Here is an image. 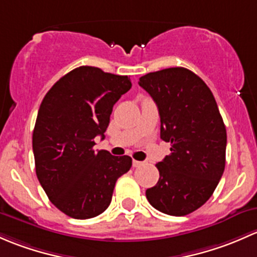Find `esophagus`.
Masks as SVG:
<instances>
[{
    "label": "esophagus",
    "instance_id": "esophagus-1",
    "mask_svg": "<svg viewBox=\"0 0 257 257\" xmlns=\"http://www.w3.org/2000/svg\"><path fill=\"white\" fill-rule=\"evenodd\" d=\"M132 165H134L135 168H139V167H142V166L145 165V162H141V161L134 160V162H132Z\"/></svg>",
    "mask_w": 257,
    "mask_h": 257
}]
</instances>
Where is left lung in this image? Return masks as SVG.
Returning a JSON list of instances; mask_svg holds the SVG:
<instances>
[{"label": "left lung", "instance_id": "1", "mask_svg": "<svg viewBox=\"0 0 257 257\" xmlns=\"http://www.w3.org/2000/svg\"><path fill=\"white\" fill-rule=\"evenodd\" d=\"M139 84L157 105L161 139L171 142V155L156 165L160 179L146 197L162 213L187 215L211 197L224 173L223 117L207 84L186 68L148 73Z\"/></svg>", "mask_w": 257, "mask_h": 257}]
</instances>
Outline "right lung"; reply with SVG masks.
I'll list each match as a JSON object with an SVG mask.
<instances>
[{"label": "right lung", "instance_id": "obj_1", "mask_svg": "<svg viewBox=\"0 0 257 257\" xmlns=\"http://www.w3.org/2000/svg\"><path fill=\"white\" fill-rule=\"evenodd\" d=\"M131 86L127 75L84 65L60 78L42 101L32 140L36 173L50 202L70 218L106 210L116 181L131 168L128 156L94 150Z\"/></svg>", "mask_w": 257, "mask_h": 257}]
</instances>
